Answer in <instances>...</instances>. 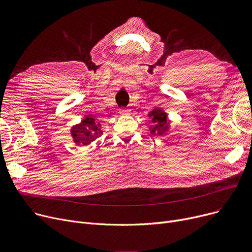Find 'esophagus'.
<instances>
[{"label": "esophagus", "instance_id": "esophagus-1", "mask_svg": "<svg viewBox=\"0 0 252 252\" xmlns=\"http://www.w3.org/2000/svg\"><path fill=\"white\" fill-rule=\"evenodd\" d=\"M122 113H124V114H128V113H129V110H122Z\"/></svg>", "mask_w": 252, "mask_h": 252}]
</instances>
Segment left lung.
Masks as SVG:
<instances>
[{
  "instance_id": "left-lung-1",
  "label": "left lung",
  "mask_w": 252,
  "mask_h": 252,
  "mask_svg": "<svg viewBox=\"0 0 252 252\" xmlns=\"http://www.w3.org/2000/svg\"><path fill=\"white\" fill-rule=\"evenodd\" d=\"M152 121V126H150L151 134L156 135V134H162V131L165 130L166 125H167V119H166V114L164 111L160 109H154L151 114H149Z\"/></svg>"
}]
</instances>
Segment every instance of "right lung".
Masks as SVG:
<instances>
[{
	"mask_svg": "<svg viewBox=\"0 0 252 252\" xmlns=\"http://www.w3.org/2000/svg\"><path fill=\"white\" fill-rule=\"evenodd\" d=\"M71 134L76 144L88 145L102 135L100 125L94 118L87 117L83 122L71 128Z\"/></svg>",
	"mask_w": 252,
	"mask_h": 252,
	"instance_id": "1",
	"label": "right lung"
}]
</instances>
